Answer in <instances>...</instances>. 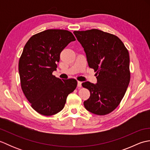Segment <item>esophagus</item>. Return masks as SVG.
<instances>
[{
  "mask_svg": "<svg viewBox=\"0 0 150 150\" xmlns=\"http://www.w3.org/2000/svg\"><path fill=\"white\" fill-rule=\"evenodd\" d=\"M77 86L79 88H81L82 87V82H81V81H78L77 82Z\"/></svg>",
  "mask_w": 150,
  "mask_h": 150,
  "instance_id": "obj_1",
  "label": "esophagus"
}]
</instances>
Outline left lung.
<instances>
[{
    "mask_svg": "<svg viewBox=\"0 0 150 150\" xmlns=\"http://www.w3.org/2000/svg\"><path fill=\"white\" fill-rule=\"evenodd\" d=\"M73 33L83 47L89 67L97 72V84H82L90 92L84 106L98 115L110 113L119 106L129 83L128 51L119 37L99 30Z\"/></svg>",
    "mask_w": 150,
    "mask_h": 150,
    "instance_id": "left-lung-1",
    "label": "left lung"
}]
</instances>
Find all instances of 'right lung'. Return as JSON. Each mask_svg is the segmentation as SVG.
I'll return each mask as SVG.
<instances>
[{
    "mask_svg": "<svg viewBox=\"0 0 150 150\" xmlns=\"http://www.w3.org/2000/svg\"><path fill=\"white\" fill-rule=\"evenodd\" d=\"M75 40L68 30H47L34 35L24 47L18 62L21 88L31 107L41 115L59 113L77 87L75 79L61 80L52 75L60 53Z\"/></svg>",
    "mask_w": 150,
    "mask_h": 150,
    "instance_id": "add662e5",
    "label": "right lung"
}]
</instances>
